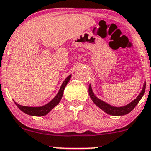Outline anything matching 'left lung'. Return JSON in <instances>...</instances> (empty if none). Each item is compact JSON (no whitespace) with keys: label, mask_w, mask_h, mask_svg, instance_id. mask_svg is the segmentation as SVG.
<instances>
[{"label":"left lung","mask_w":151,"mask_h":151,"mask_svg":"<svg viewBox=\"0 0 151 151\" xmlns=\"http://www.w3.org/2000/svg\"><path fill=\"white\" fill-rule=\"evenodd\" d=\"M145 87H146V83L145 82L144 86H143L142 90L140 92L139 95L134 100H133L132 102H130L128 105H125V106L122 107H114L112 106V105H109L107 102H104V101L101 100L99 98L96 97V96L93 93V91H92L91 86V85L89 86L88 88V92L89 95H90L91 99H92L93 102H94L95 105L96 106L99 107L100 109H102V111H105V113H107L108 114L112 115V116H123V115L127 114L128 113L131 112L133 109L136 107V105L139 103V102L140 101V99H142V97L143 96L145 93Z\"/></svg>","instance_id":"8db88e82"}]
</instances>
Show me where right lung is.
I'll list each match as a JSON object with an SVG mask.
<instances>
[{"mask_svg":"<svg viewBox=\"0 0 151 151\" xmlns=\"http://www.w3.org/2000/svg\"><path fill=\"white\" fill-rule=\"evenodd\" d=\"M71 77V74H70L69 76H68V77H66V79H65L63 81V83L62 86H61L58 94L55 96V98H54L52 100H51L49 103L46 104L45 105H43V106L40 107H28L19 105V104H17V102H14V103H15V105H17V108H18L20 111L24 112L26 114L34 116H45V115L47 114L48 113L50 112L57 105H58V103L60 102V99H62L63 95L64 89H65L67 83L69 82Z\"/></svg>","mask_w":151,"mask_h":151,"instance_id":"obj_1","label":"right lung"}]
</instances>
